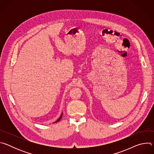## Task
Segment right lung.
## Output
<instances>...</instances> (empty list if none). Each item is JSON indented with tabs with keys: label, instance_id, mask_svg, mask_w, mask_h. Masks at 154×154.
Listing matches in <instances>:
<instances>
[{
	"label": "right lung",
	"instance_id": "obj_1",
	"mask_svg": "<svg viewBox=\"0 0 154 154\" xmlns=\"http://www.w3.org/2000/svg\"><path fill=\"white\" fill-rule=\"evenodd\" d=\"M62 116H63V113H61V116H60V118H58V119H57V120L55 122H54V123H55V122H58V121H60V120L61 119V118H62Z\"/></svg>",
	"mask_w": 154,
	"mask_h": 154
}]
</instances>
